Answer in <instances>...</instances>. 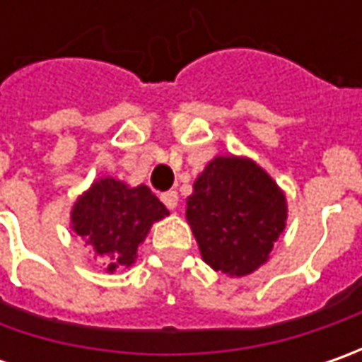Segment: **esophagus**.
Returning <instances> with one entry per match:
<instances>
[{
    "label": "esophagus",
    "instance_id": "1",
    "mask_svg": "<svg viewBox=\"0 0 362 362\" xmlns=\"http://www.w3.org/2000/svg\"><path fill=\"white\" fill-rule=\"evenodd\" d=\"M160 199H163V203H165L169 209H175L177 203H179V195H177V191H167V193L160 195Z\"/></svg>",
    "mask_w": 362,
    "mask_h": 362
}]
</instances>
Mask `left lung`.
I'll return each instance as SVG.
<instances>
[{"label":"left lung","instance_id":"left-lung-1","mask_svg":"<svg viewBox=\"0 0 362 362\" xmlns=\"http://www.w3.org/2000/svg\"><path fill=\"white\" fill-rule=\"evenodd\" d=\"M286 216L276 181L252 159L233 155L209 160L185 211L205 264L228 276H247L268 262Z\"/></svg>","mask_w":362,"mask_h":362}]
</instances>
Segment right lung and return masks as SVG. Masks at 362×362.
<instances>
[{
	"instance_id": "1",
	"label": "right lung",
	"mask_w": 362,
	"mask_h": 362,
	"mask_svg": "<svg viewBox=\"0 0 362 362\" xmlns=\"http://www.w3.org/2000/svg\"><path fill=\"white\" fill-rule=\"evenodd\" d=\"M169 216V209L146 185L129 187L112 177L92 183L72 207L70 221L106 272L129 268L136 250L145 242L155 221Z\"/></svg>"
}]
</instances>
